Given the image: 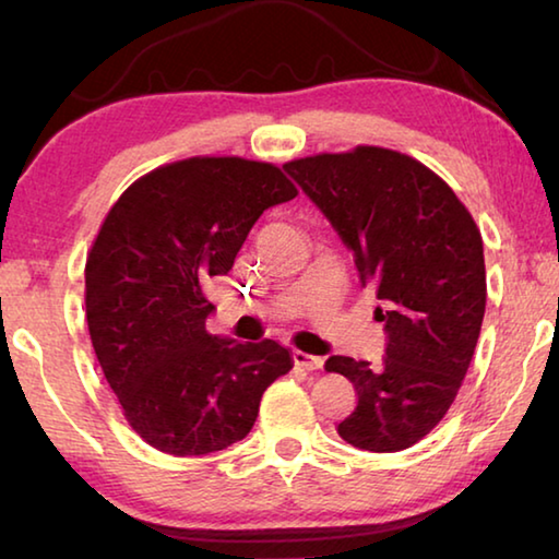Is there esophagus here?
Here are the masks:
<instances>
[{"label":"esophagus","instance_id":"obj_1","mask_svg":"<svg viewBox=\"0 0 559 559\" xmlns=\"http://www.w3.org/2000/svg\"><path fill=\"white\" fill-rule=\"evenodd\" d=\"M290 357H293V365L302 367V370H320V367H323V357L308 355L302 353V349H293Z\"/></svg>","mask_w":559,"mask_h":559}]
</instances>
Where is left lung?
I'll list each match as a JSON object with an SVG mask.
<instances>
[{
    "label": "left lung",
    "instance_id": "left-lung-1",
    "mask_svg": "<svg viewBox=\"0 0 559 559\" xmlns=\"http://www.w3.org/2000/svg\"><path fill=\"white\" fill-rule=\"evenodd\" d=\"M347 249L359 283L382 308V362L333 355L357 406L337 433L355 449L392 453L447 416L468 372L486 313L484 239L471 212L427 165L396 150L357 145L283 165Z\"/></svg>",
    "mask_w": 559,
    "mask_h": 559
}]
</instances>
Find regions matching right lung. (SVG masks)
Listing matches in <instances>:
<instances>
[{"mask_svg":"<svg viewBox=\"0 0 559 559\" xmlns=\"http://www.w3.org/2000/svg\"><path fill=\"white\" fill-rule=\"evenodd\" d=\"M296 194L271 163L187 157L135 179L103 219L86 259L88 333L122 416L153 449L202 456L241 441L293 367L276 340L214 337L206 286L259 216Z\"/></svg>","mask_w":559,"mask_h":559,"instance_id":"add662e5","label":"right lung"}]
</instances>
